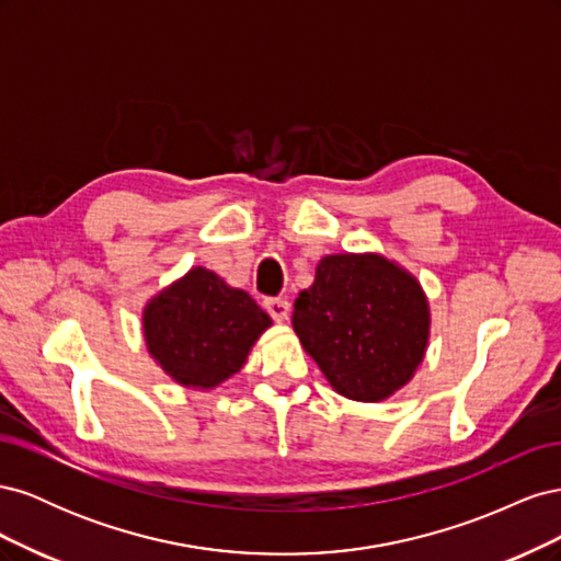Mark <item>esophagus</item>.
Masks as SVG:
<instances>
[{"label":"esophagus","instance_id":"obj_1","mask_svg":"<svg viewBox=\"0 0 561 561\" xmlns=\"http://www.w3.org/2000/svg\"><path fill=\"white\" fill-rule=\"evenodd\" d=\"M264 309L268 311L271 318L283 322V320H287V313H290V301L283 299V297H268L264 301Z\"/></svg>","mask_w":561,"mask_h":561}]
</instances>
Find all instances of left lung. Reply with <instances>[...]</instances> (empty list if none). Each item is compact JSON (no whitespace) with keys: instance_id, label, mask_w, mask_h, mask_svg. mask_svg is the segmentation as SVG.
<instances>
[{"instance_id":"left-lung-1","label":"left lung","mask_w":561,"mask_h":561,"mask_svg":"<svg viewBox=\"0 0 561 561\" xmlns=\"http://www.w3.org/2000/svg\"><path fill=\"white\" fill-rule=\"evenodd\" d=\"M293 325L336 393L379 402L412 379L428 342L416 278L379 254H330L295 299Z\"/></svg>"}]
</instances>
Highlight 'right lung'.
<instances>
[{"label":"right lung","mask_w":561,"mask_h":561,"mask_svg":"<svg viewBox=\"0 0 561 561\" xmlns=\"http://www.w3.org/2000/svg\"><path fill=\"white\" fill-rule=\"evenodd\" d=\"M142 322L151 358L168 375L213 388L241 369L271 318L248 293L196 266L147 304Z\"/></svg>","instance_id":"add662e5"}]
</instances>
